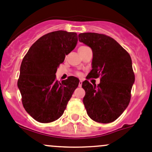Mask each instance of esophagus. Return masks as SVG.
Instances as JSON below:
<instances>
[{
  "label": "esophagus",
  "instance_id": "1",
  "mask_svg": "<svg viewBox=\"0 0 152 152\" xmlns=\"http://www.w3.org/2000/svg\"><path fill=\"white\" fill-rule=\"evenodd\" d=\"M82 83H83L82 80H80V82H79V87L82 86Z\"/></svg>",
  "mask_w": 152,
  "mask_h": 152
}]
</instances>
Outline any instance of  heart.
<instances>
[{
	"label": "heart",
	"mask_w": 152,
	"mask_h": 152,
	"mask_svg": "<svg viewBox=\"0 0 152 152\" xmlns=\"http://www.w3.org/2000/svg\"><path fill=\"white\" fill-rule=\"evenodd\" d=\"M83 47H86V46H81V47H80L79 49H81V48H83Z\"/></svg>",
	"instance_id": "heart-1"
}]
</instances>
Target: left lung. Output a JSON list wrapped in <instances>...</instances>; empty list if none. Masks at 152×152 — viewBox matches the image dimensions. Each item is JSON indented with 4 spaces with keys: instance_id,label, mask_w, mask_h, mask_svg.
<instances>
[{
    "instance_id": "obj_1",
    "label": "left lung",
    "mask_w": 152,
    "mask_h": 152,
    "mask_svg": "<svg viewBox=\"0 0 152 152\" xmlns=\"http://www.w3.org/2000/svg\"><path fill=\"white\" fill-rule=\"evenodd\" d=\"M79 40L92 50L91 70L88 78L100 76V83L92 86L83 82L86 91L83 104L91 120L109 124L118 119L126 110L134 83L132 58L112 37L94 32L80 33Z\"/></svg>"
}]
</instances>
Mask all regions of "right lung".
I'll return each mask as SVG.
<instances>
[{
    "label": "right lung",
    "instance_id": "right-lung-1",
    "mask_svg": "<svg viewBox=\"0 0 152 152\" xmlns=\"http://www.w3.org/2000/svg\"><path fill=\"white\" fill-rule=\"evenodd\" d=\"M77 43L75 32L52 31L33 43L23 58L18 87L25 110L35 121L46 124L61 118L78 86L76 77L59 82L55 75Z\"/></svg>",
    "mask_w": 152,
    "mask_h": 152
}]
</instances>
